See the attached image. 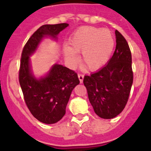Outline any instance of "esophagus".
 I'll use <instances>...</instances> for the list:
<instances>
[{"instance_id": "obj_1", "label": "esophagus", "mask_w": 151, "mask_h": 151, "mask_svg": "<svg viewBox=\"0 0 151 151\" xmlns=\"http://www.w3.org/2000/svg\"><path fill=\"white\" fill-rule=\"evenodd\" d=\"M78 79H79V81H80V83H82V82H83V79H84V75L78 74Z\"/></svg>"}]
</instances>
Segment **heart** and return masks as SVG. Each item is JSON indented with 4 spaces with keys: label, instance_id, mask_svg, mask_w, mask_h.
I'll return each instance as SVG.
<instances>
[{
    "label": "heart",
    "instance_id": "1",
    "mask_svg": "<svg viewBox=\"0 0 151 151\" xmlns=\"http://www.w3.org/2000/svg\"><path fill=\"white\" fill-rule=\"evenodd\" d=\"M114 38L110 31L92 26H83L76 30L69 38V47L64 46L66 61L71 66L77 63L76 53H81V60L85 67L95 71L104 66L114 47Z\"/></svg>",
    "mask_w": 151,
    "mask_h": 151
}]
</instances>
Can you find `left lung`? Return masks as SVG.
<instances>
[{
    "mask_svg": "<svg viewBox=\"0 0 151 151\" xmlns=\"http://www.w3.org/2000/svg\"><path fill=\"white\" fill-rule=\"evenodd\" d=\"M115 51L106 66L99 71L85 76L91 104L103 119H113L123 110L129 100L133 82L132 54L122 35L116 30Z\"/></svg>",
    "mask_w": 151,
    "mask_h": 151,
    "instance_id": "obj_1",
    "label": "left lung"
}]
</instances>
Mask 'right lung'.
Returning a JSON list of instances; mask_svg holds the SVG:
<instances>
[{
    "mask_svg": "<svg viewBox=\"0 0 151 151\" xmlns=\"http://www.w3.org/2000/svg\"><path fill=\"white\" fill-rule=\"evenodd\" d=\"M68 26L60 23L41 26L29 38L22 52L19 81L24 100L33 116L45 124L56 123L63 117L72 91L79 80L76 73L59 64H54L45 76L38 79L32 72L29 56L38 48L42 38H57Z\"/></svg>",
    "mask_w": 151,
    "mask_h": 151,
    "instance_id": "obj_1",
    "label": "right lung"
}]
</instances>
